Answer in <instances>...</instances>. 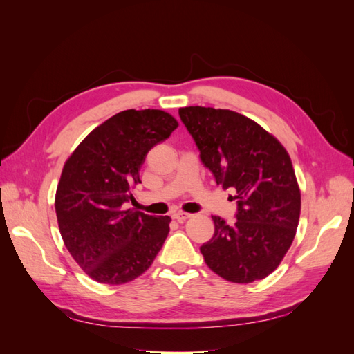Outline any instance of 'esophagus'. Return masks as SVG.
Segmentation results:
<instances>
[{"label":"esophagus","mask_w":354,"mask_h":354,"mask_svg":"<svg viewBox=\"0 0 354 354\" xmlns=\"http://www.w3.org/2000/svg\"><path fill=\"white\" fill-rule=\"evenodd\" d=\"M190 217H192V214H189V212H183V211H176V212H173V218L177 220L178 223H183V221H186V220L190 218Z\"/></svg>","instance_id":"obj_1"}]
</instances>
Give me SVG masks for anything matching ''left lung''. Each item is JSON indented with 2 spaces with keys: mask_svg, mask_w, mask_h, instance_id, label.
<instances>
[{
  "mask_svg": "<svg viewBox=\"0 0 354 354\" xmlns=\"http://www.w3.org/2000/svg\"><path fill=\"white\" fill-rule=\"evenodd\" d=\"M181 122L218 186L234 192V223L212 216L214 234L201 246L223 279L251 283L269 276L291 246L301 195L285 147L259 124L227 109L189 106Z\"/></svg>",
  "mask_w": 354,
  "mask_h": 354,
  "instance_id": "obj_1",
  "label": "left lung"
}]
</instances>
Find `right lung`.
I'll return each mask as SVG.
<instances>
[{
	"mask_svg": "<svg viewBox=\"0 0 354 354\" xmlns=\"http://www.w3.org/2000/svg\"><path fill=\"white\" fill-rule=\"evenodd\" d=\"M178 127L158 109L124 111L84 138L56 192L60 234L91 279L121 285L145 273L168 236V216L127 209L147 152Z\"/></svg>",
	"mask_w": 354,
	"mask_h": 354,
	"instance_id": "1",
	"label": "right lung"
}]
</instances>
